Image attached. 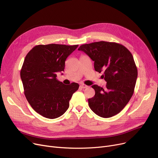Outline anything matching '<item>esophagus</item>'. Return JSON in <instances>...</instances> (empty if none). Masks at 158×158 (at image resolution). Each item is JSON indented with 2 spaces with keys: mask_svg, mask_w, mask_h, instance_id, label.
<instances>
[{
  "mask_svg": "<svg viewBox=\"0 0 158 158\" xmlns=\"http://www.w3.org/2000/svg\"><path fill=\"white\" fill-rule=\"evenodd\" d=\"M80 87L81 88H88V86H86L85 85H80Z\"/></svg>",
  "mask_w": 158,
  "mask_h": 158,
  "instance_id": "1",
  "label": "esophagus"
}]
</instances>
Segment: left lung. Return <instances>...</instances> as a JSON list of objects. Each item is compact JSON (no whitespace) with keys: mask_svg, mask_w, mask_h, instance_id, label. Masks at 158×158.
Here are the masks:
<instances>
[{"mask_svg":"<svg viewBox=\"0 0 158 158\" xmlns=\"http://www.w3.org/2000/svg\"><path fill=\"white\" fill-rule=\"evenodd\" d=\"M78 50L94 61L95 71L103 72L107 82L105 88L92 86L95 95L88 99L90 109L103 118L119 113L133 95L138 77L132 54L121 44L104 41L82 45Z\"/></svg>","mask_w":158,"mask_h":158,"instance_id":"8db88e82","label":"left lung"}]
</instances>
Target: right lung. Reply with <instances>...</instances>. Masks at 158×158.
<instances>
[{"label": "right lung", "instance_id": "add662e5", "mask_svg": "<svg viewBox=\"0 0 158 158\" xmlns=\"http://www.w3.org/2000/svg\"><path fill=\"white\" fill-rule=\"evenodd\" d=\"M78 45H38L25 58L20 71L24 94L29 104L43 117L54 119L63 114L79 85H65L56 78L64 71L65 61Z\"/></svg>", "mask_w": 158, "mask_h": 158}]
</instances>
